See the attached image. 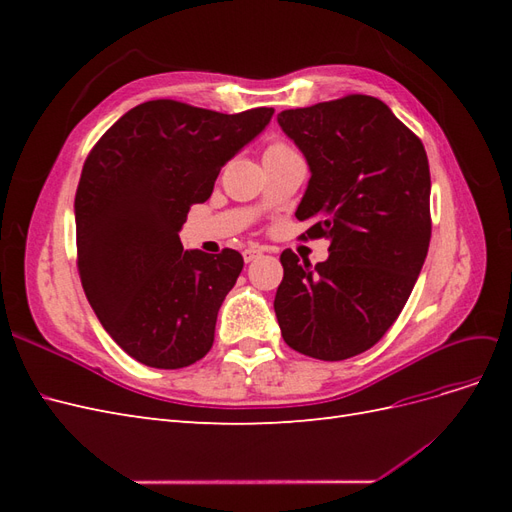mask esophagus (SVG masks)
<instances>
[{
	"mask_svg": "<svg viewBox=\"0 0 512 512\" xmlns=\"http://www.w3.org/2000/svg\"><path fill=\"white\" fill-rule=\"evenodd\" d=\"M260 254H262V252L256 250V247H247V250H243V260H245V262H252V260H256Z\"/></svg>",
	"mask_w": 512,
	"mask_h": 512,
	"instance_id": "obj_1",
	"label": "esophagus"
}]
</instances>
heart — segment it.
Instances as JSON below:
<instances>
[{"instance_id": "obj_1", "label": "heart", "mask_w": 512, "mask_h": 512, "mask_svg": "<svg viewBox=\"0 0 512 512\" xmlns=\"http://www.w3.org/2000/svg\"><path fill=\"white\" fill-rule=\"evenodd\" d=\"M273 147H284V145H273ZM273 147H269V149H273Z\"/></svg>"}]
</instances>
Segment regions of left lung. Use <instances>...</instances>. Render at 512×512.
<instances>
[{"label":"left lung","mask_w":512,"mask_h":512,"mask_svg":"<svg viewBox=\"0 0 512 512\" xmlns=\"http://www.w3.org/2000/svg\"><path fill=\"white\" fill-rule=\"evenodd\" d=\"M277 123L309 166L297 220L329 239L316 267L284 250L275 316L284 342L320 361L369 350L404 309L431 239L423 143L389 106L346 96L290 108Z\"/></svg>","instance_id":"obj_1"}]
</instances>
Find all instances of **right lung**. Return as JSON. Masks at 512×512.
<instances>
[{"label":"right lung","mask_w":512,"mask_h":512,"mask_svg":"<svg viewBox=\"0 0 512 512\" xmlns=\"http://www.w3.org/2000/svg\"><path fill=\"white\" fill-rule=\"evenodd\" d=\"M271 117L265 106L224 115L151 100L119 117L87 156L74 198L81 282L106 333L138 363L179 369L211 350L243 256L183 250L179 230Z\"/></svg>","instance_id":"right-lung-1"}]
</instances>
